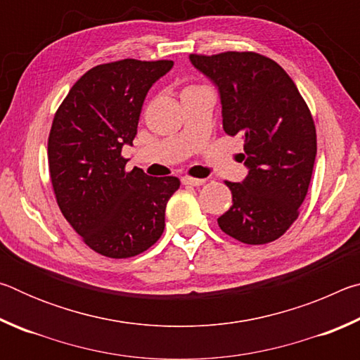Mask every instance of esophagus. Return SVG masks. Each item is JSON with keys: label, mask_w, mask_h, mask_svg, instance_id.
I'll use <instances>...</instances> for the list:
<instances>
[{"label": "esophagus", "mask_w": 360, "mask_h": 360, "mask_svg": "<svg viewBox=\"0 0 360 360\" xmlns=\"http://www.w3.org/2000/svg\"><path fill=\"white\" fill-rule=\"evenodd\" d=\"M181 181H182V184H184V186H193V187H198V186L205 184V179L191 178V176H184V178H182Z\"/></svg>", "instance_id": "1"}]
</instances>
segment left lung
I'll return each instance as SVG.
<instances>
[{
	"instance_id": "1",
	"label": "left lung",
	"mask_w": 360,
	"mask_h": 360,
	"mask_svg": "<svg viewBox=\"0 0 360 360\" xmlns=\"http://www.w3.org/2000/svg\"><path fill=\"white\" fill-rule=\"evenodd\" d=\"M192 65L217 85L222 125L241 135L248 176L225 181L224 233L246 245H265L285 233L307 197L316 158V127L297 85L281 66L255 52L192 53Z\"/></svg>"
}]
</instances>
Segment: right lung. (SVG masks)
<instances>
[{
    "label": "right lung",
    "mask_w": 360,
    "mask_h": 360,
    "mask_svg": "<svg viewBox=\"0 0 360 360\" xmlns=\"http://www.w3.org/2000/svg\"><path fill=\"white\" fill-rule=\"evenodd\" d=\"M172 60L125 58L89 70L57 109L49 133V173L58 208L85 245L111 259L144 252L165 229L174 176L125 172L149 89Z\"/></svg>",
    "instance_id": "add662e5"
}]
</instances>
